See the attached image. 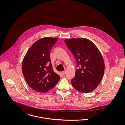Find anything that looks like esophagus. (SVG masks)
Here are the masks:
<instances>
[{"label": "esophagus", "instance_id": "esophagus-1", "mask_svg": "<svg viewBox=\"0 0 125 125\" xmlns=\"http://www.w3.org/2000/svg\"><path fill=\"white\" fill-rule=\"evenodd\" d=\"M66 71L62 72V74H63V75H65V74H66Z\"/></svg>", "mask_w": 125, "mask_h": 125}]
</instances>
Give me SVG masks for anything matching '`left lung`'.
I'll use <instances>...</instances> for the list:
<instances>
[{
	"label": "left lung",
	"instance_id": "1",
	"mask_svg": "<svg viewBox=\"0 0 125 125\" xmlns=\"http://www.w3.org/2000/svg\"><path fill=\"white\" fill-rule=\"evenodd\" d=\"M64 41L78 68L71 80L73 87L83 93L91 92L97 87L104 76V62L102 54L88 39H66Z\"/></svg>",
	"mask_w": 125,
	"mask_h": 125
}]
</instances>
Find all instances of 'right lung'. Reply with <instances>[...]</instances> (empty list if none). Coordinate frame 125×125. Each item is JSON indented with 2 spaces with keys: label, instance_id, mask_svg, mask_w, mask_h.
Segmentation results:
<instances>
[{
  "label": "right lung",
  "instance_id": "right-lung-1",
  "mask_svg": "<svg viewBox=\"0 0 125 125\" xmlns=\"http://www.w3.org/2000/svg\"><path fill=\"white\" fill-rule=\"evenodd\" d=\"M58 38L44 37L35 42L25 54L22 63V73L28 85L40 92L53 88L60 76L54 72L50 53Z\"/></svg>",
  "mask_w": 125,
  "mask_h": 125
}]
</instances>
